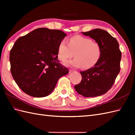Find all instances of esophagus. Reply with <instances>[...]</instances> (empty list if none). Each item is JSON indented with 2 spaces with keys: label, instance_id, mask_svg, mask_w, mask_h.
Wrapping results in <instances>:
<instances>
[{
  "label": "esophagus",
  "instance_id": "obj_1",
  "mask_svg": "<svg viewBox=\"0 0 135 135\" xmlns=\"http://www.w3.org/2000/svg\"><path fill=\"white\" fill-rule=\"evenodd\" d=\"M73 70H71V69H70V70H69V73H71V72H73Z\"/></svg>",
  "mask_w": 135,
  "mask_h": 135
}]
</instances>
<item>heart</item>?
<instances>
[{
  "label": "heart",
  "mask_w": 135,
  "mask_h": 135,
  "mask_svg": "<svg viewBox=\"0 0 135 135\" xmlns=\"http://www.w3.org/2000/svg\"><path fill=\"white\" fill-rule=\"evenodd\" d=\"M73 60L65 62L66 66L90 68L99 60L101 54L100 45L93 42L91 39L80 35H75L69 40L68 45L65 41H61L58 45L57 57L58 60L65 62L73 56Z\"/></svg>",
  "instance_id": "obj_1"
}]
</instances>
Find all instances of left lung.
<instances>
[{"label": "left lung", "mask_w": 135, "mask_h": 135, "mask_svg": "<svg viewBox=\"0 0 135 135\" xmlns=\"http://www.w3.org/2000/svg\"><path fill=\"white\" fill-rule=\"evenodd\" d=\"M82 33L100 45L101 54L94 66L80 71L82 80L74 89L85 97L100 96L110 89L119 73L121 52L117 41L105 30L96 28Z\"/></svg>", "instance_id": "1"}]
</instances>
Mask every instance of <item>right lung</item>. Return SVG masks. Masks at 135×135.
I'll list each match as a JSON object with an SVG mask.
<instances>
[{
	"label": "right lung",
	"instance_id": "right-lung-1",
	"mask_svg": "<svg viewBox=\"0 0 135 135\" xmlns=\"http://www.w3.org/2000/svg\"><path fill=\"white\" fill-rule=\"evenodd\" d=\"M66 36L59 30L39 28L18 38L9 53L11 73L25 93L34 97L48 96L58 79L68 74L59 63L58 45Z\"/></svg>",
	"mask_w": 135,
	"mask_h": 135
}]
</instances>
